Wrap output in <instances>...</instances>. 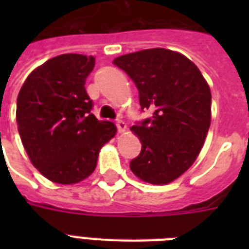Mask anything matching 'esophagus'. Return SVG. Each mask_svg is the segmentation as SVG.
Returning a JSON list of instances; mask_svg holds the SVG:
<instances>
[{
    "label": "esophagus",
    "instance_id": "obj_1",
    "mask_svg": "<svg viewBox=\"0 0 249 249\" xmlns=\"http://www.w3.org/2000/svg\"><path fill=\"white\" fill-rule=\"evenodd\" d=\"M116 128L119 133H124L126 130V124H125L123 120H117L116 121Z\"/></svg>",
    "mask_w": 249,
    "mask_h": 249
}]
</instances>
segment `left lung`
<instances>
[{"mask_svg":"<svg viewBox=\"0 0 249 249\" xmlns=\"http://www.w3.org/2000/svg\"><path fill=\"white\" fill-rule=\"evenodd\" d=\"M113 63L136 84L141 109L152 113L130 128L142 143L130 169L148 183H169L193 165L204 144L212 103L208 84L189 58L168 49H146Z\"/></svg>","mask_w":249,"mask_h":249,"instance_id":"1","label":"left lung"}]
</instances>
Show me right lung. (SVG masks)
<instances>
[{
  "label": "right lung",
  "mask_w": 249,
  "mask_h": 249,
  "mask_svg": "<svg viewBox=\"0 0 249 249\" xmlns=\"http://www.w3.org/2000/svg\"><path fill=\"white\" fill-rule=\"evenodd\" d=\"M94 56L62 54L27 77L17 101L18 130L32 164L42 176L62 185L93 173L103 144L116 134L109 121L91 113L85 81Z\"/></svg>",
  "instance_id": "obj_1"
}]
</instances>
